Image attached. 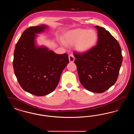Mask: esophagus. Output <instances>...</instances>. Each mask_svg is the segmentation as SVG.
I'll list each match as a JSON object with an SVG mask.
<instances>
[{
    "instance_id": "esophagus-1",
    "label": "esophagus",
    "mask_w": 134,
    "mask_h": 134,
    "mask_svg": "<svg viewBox=\"0 0 134 134\" xmlns=\"http://www.w3.org/2000/svg\"><path fill=\"white\" fill-rule=\"evenodd\" d=\"M74 60H75V58L74 57L73 55L71 54L69 55V60L70 61V62H73L74 61Z\"/></svg>"
}]
</instances>
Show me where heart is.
I'll use <instances>...</instances> for the list:
<instances>
[{
	"label": "heart",
	"instance_id": "obj_1",
	"mask_svg": "<svg viewBox=\"0 0 134 134\" xmlns=\"http://www.w3.org/2000/svg\"><path fill=\"white\" fill-rule=\"evenodd\" d=\"M97 38V33L93 29H75L65 33L63 43L66 45L74 44L78 52L84 53L93 47Z\"/></svg>",
	"mask_w": 134,
	"mask_h": 134
}]
</instances>
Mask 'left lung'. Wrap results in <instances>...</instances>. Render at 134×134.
Listing matches in <instances>:
<instances>
[{"label":"left lung","instance_id":"8db88e82","mask_svg":"<svg viewBox=\"0 0 134 134\" xmlns=\"http://www.w3.org/2000/svg\"><path fill=\"white\" fill-rule=\"evenodd\" d=\"M96 45L83 54L74 53L80 82L85 89L102 93L115 83L122 61L121 49L116 40L104 28L95 26Z\"/></svg>","mask_w":134,"mask_h":134}]
</instances>
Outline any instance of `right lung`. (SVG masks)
<instances>
[{
    "instance_id": "1",
    "label": "right lung",
    "mask_w": 134,
    "mask_h": 134,
    "mask_svg": "<svg viewBox=\"0 0 134 134\" xmlns=\"http://www.w3.org/2000/svg\"><path fill=\"white\" fill-rule=\"evenodd\" d=\"M48 28L42 25L26 29L14 51L13 67L19 85L26 92L40 96L55 89L69 63L67 54H57L44 45H37V35Z\"/></svg>"
}]
</instances>
